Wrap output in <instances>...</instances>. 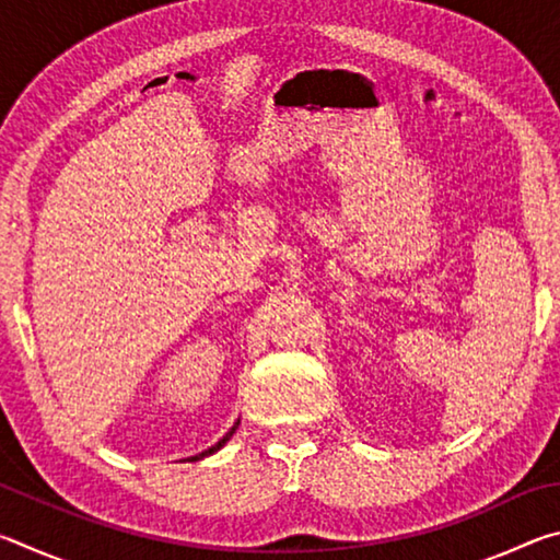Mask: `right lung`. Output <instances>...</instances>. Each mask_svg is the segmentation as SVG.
Wrapping results in <instances>:
<instances>
[{"instance_id": "obj_1", "label": "right lung", "mask_w": 560, "mask_h": 560, "mask_svg": "<svg viewBox=\"0 0 560 560\" xmlns=\"http://www.w3.org/2000/svg\"><path fill=\"white\" fill-rule=\"evenodd\" d=\"M236 428H240V422H234V428H232L230 432H226V434H224V438H222L220 442H217V444H214V447H210V450H205V452H200V454H195V457H189V459H192V462H197V459H205V457H210V454H214L217 450H222V447H224V444H226V442H230V438H232V434L236 432Z\"/></svg>"}]
</instances>
